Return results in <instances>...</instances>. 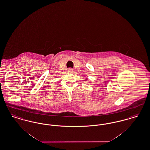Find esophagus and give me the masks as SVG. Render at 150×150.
Here are the masks:
<instances>
[{"label": "esophagus", "mask_w": 150, "mask_h": 150, "mask_svg": "<svg viewBox=\"0 0 150 150\" xmlns=\"http://www.w3.org/2000/svg\"><path fill=\"white\" fill-rule=\"evenodd\" d=\"M68 71L69 72H73L74 70H73V69H71V68H70V69H68Z\"/></svg>", "instance_id": "esophagus-1"}]
</instances>
